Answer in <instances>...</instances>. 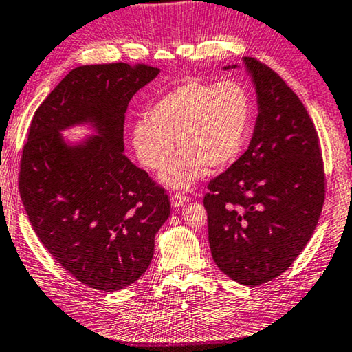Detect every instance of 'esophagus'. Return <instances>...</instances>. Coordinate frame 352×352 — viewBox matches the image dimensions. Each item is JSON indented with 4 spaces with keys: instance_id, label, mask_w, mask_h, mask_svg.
Returning a JSON list of instances; mask_svg holds the SVG:
<instances>
[{
    "instance_id": "esophagus-1",
    "label": "esophagus",
    "mask_w": 352,
    "mask_h": 352,
    "mask_svg": "<svg viewBox=\"0 0 352 352\" xmlns=\"http://www.w3.org/2000/svg\"><path fill=\"white\" fill-rule=\"evenodd\" d=\"M170 201H171V206H173V208H181V206H184V204H186V203L188 201V198H187L184 193L177 192V193H173V195H171Z\"/></svg>"
}]
</instances>
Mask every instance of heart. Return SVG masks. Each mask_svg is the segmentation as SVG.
<instances>
[{"label": "heart", "mask_w": 352, "mask_h": 352, "mask_svg": "<svg viewBox=\"0 0 352 352\" xmlns=\"http://www.w3.org/2000/svg\"><path fill=\"white\" fill-rule=\"evenodd\" d=\"M253 118L252 96L239 82L217 85L187 78L149 107L146 120L132 126L135 155L144 168L157 171L170 188L193 187L204 171L231 164L247 142Z\"/></svg>", "instance_id": "heart-1"}]
</instances>
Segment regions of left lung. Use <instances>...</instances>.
<instances>
[{
    "label": "left lung",
    "instance_id": "left-lung-1",
    "mask_svg": "<svg viewBox=\"0 0 352 352\" xmlns=\"http://www.w3.org/2000/svg\"><path fill=\"white\" fill-rule=\"evenodd\" d=\"M244 64L256 91L255 131L245 153L209 182L203 203L215 264L234 282L256 286L283 274L305 248L326 179L320 138L299 97L266 64Z\"/></svg>",
    "mask_w": 352,
    "mask_h": 352
}]
</instances>
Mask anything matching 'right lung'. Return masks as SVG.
Masks as SVG:
<instances>
[{
	"label": "right lung",
	"mask_w": 352,
	"mask_h": 352,
	"mask_svg": "<svg viewBox=\"0 0 352 352\" xmlns=\"http://www.w3.org/2000/svg\"><path fill=\"white\" fill-rule=\"evenodd\" d=\"M157 67H75L37 108L23 146L19 188L48 253L89 288L120 291L142 277L170 199L124 154V113ZM89 125L77 144L60 132Z\"/></svg>",
	"instance_id": "1"
}]
</instances>
